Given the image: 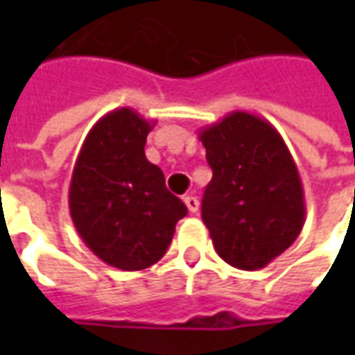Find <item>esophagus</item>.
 I'll return each instance as SVG.
<instances>
[{"label": "esophagus", "instance_id": "esophagus-1", "mask_svg": "<svg viewBox=\"0 0 355 355\" xmlns=\"http://www.w3.org/2000/svg\"><path fill=\"white\" fill-rule=\"evenodd\" d=\"M184 201H185V205H187V209H189V213H198L199 209L198 198H193V196H185Z\"/></svg>", "mask_w": 355, "mask_h": 355}]
</instances>
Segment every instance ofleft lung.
Listing matches in <instances>:
<instances>
[{
  "label": "left lung",
  "instance_id": "obj_1",
  "mask_svg": "<svg viewBox=\"0 0 355 355\" xmlns=\"http://www.w3.org/2000/svg\"><path fill=\"white\" fill-rule=\"evenodd\" d=\"M213 178L201 217L217 254L257 270L286 251L304 225V189L293 156L265 118L231 112L199 132Z\"/></svg>",
  "mask_w": 355,
  "mask_h": 355
}]
</instances>
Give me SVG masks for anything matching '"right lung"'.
Returning a JSON list of instances; mask_svg holds the SVG:
<instances>
[{
	"instance_id": "add662e5",
	"label": "right lung",
	"mask_w": 355,
	"mask_h": 355,
	"mask_svg": "<svg viewBox=\"0 0 355 355\" xmlns=\"http://www.w3.org/2000/svg\"><path fill=\"white\" fill-rule=\"evenodd\" d=\"M154 122L132 108L104 114L76 157L69 209L90 251L120 270H142L170 247L175 223L187 215L168 191L162 170L144 154Z\"/></svg>"
}]
</instances>
